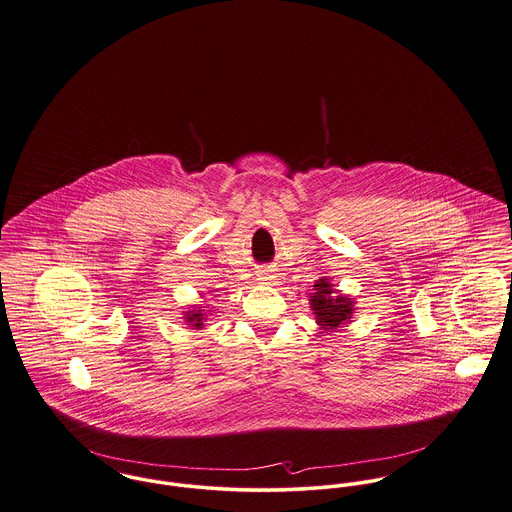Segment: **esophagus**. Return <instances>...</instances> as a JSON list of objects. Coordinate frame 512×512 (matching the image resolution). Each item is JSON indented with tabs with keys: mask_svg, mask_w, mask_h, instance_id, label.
<instances>
[{
	"mask_svg": "<svg viewBox=\"0 0 512 512\" xmlns=\"http://www.w3.org/2000/svg\"><path fill=\"white\" fill-rule=\"evenodd\" d=\"M259 280H263V282L267 284V282H271L272 274H261V276H259Z\"/></svg>",
	"mask_w": 512,
	"mask_h": 512,
	"instance_id": "1",
	"label": "esophagus"
}]
</instances>
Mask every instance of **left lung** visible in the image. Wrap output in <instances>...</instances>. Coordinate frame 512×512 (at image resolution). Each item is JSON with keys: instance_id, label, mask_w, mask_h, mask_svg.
I'll return each instance as SVG.
<instances>
[{"instance_id": "8db88e82", "label": "left lung", "mask_w": 512, "mask_h": 512, "mask_svg": "<svg viewBox=\"0 0 512 512\" xmlns=\"http://www.w3.org/2000/svg\"><path fill=\"white\" fill-rule=\"evenodd\" d=\"M309 307L315 315L317 325L325 332L342 329L356 311L354 298L336 290L327 276L319 278L313 284V294H309Z\"/></svg>"}]
</instances>
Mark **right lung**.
Segmentation results:
<instances>
[{
  "label": "right lung",
  "mask_w": 512,
  "mask_h": 512,
  "mask_svg": "<svg viewBox=\"0 0 512 512\" xmlns=\"http://www.w3.org/2000/svg\"><path fill=\"white\" fill-rule=\"evenodd\" d=\"M205 311H207V309H203V305H199V307L195 305V307H191V309H187V311L183 313V319H185V323H187L191 329L201 331V329L205 327V321H207Z\"/></svg>",
  "instance_id": "add662e5"
}]
</instances>
